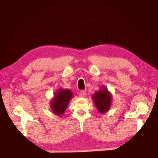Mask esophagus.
Returning <instances> with one entry per match:
<instances>
[{
	"instance_id": "obj_1",
	"label": "esophagus",
	"mask_w": 158,
	"mask_h": 158,
	"mask_svg": "<svg viewBox=\"0 0 158 158\" xmlns=\"http://www.w3.org/2000/svg\"><path fill=\"white\" fill-rule=\"evenodd\" d=\"M86 95V92L85 90H81L80 92H79V96L80 97H85Z\"/></svg>"
}]
</instances>
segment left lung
<instances>
[{
	"instance_id": "8db88e82",
	"label": "left lung",
	"mask_w": 158,
	"mask_h": 158,
	"mask_svg": "<svg viewBox=\"0 0 158 158\" xmlns=\"http://www.w3.org/2000/svg\"><path fill=\"white\" fill-rule=\"evenodd\" d=\"M92 99L101 113H104L109 110L111 103V95L106 87H102V89L95 92L92 96Z\"/></svg>"
}]
</instances>
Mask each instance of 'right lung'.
Returning a JSON list of instances; mask_svg holds the SVG:
<instances>
[{"label": "right lung", "instance_id": "add662e5", "mask_svg": "<svg viewBox=\"0 0 158 158\" xmlns=\"http://www.w3.org/2000/svg\"><path fill=\"white\" fill-rule=\"evenodd\" d=\"M72 92L69 89H60L58 92H56L51 104L52 112L61 116L66 110L69 100L72 98Z\"/></svg>", "mask_w": 158, "mask_h": 158}]
</instances>
